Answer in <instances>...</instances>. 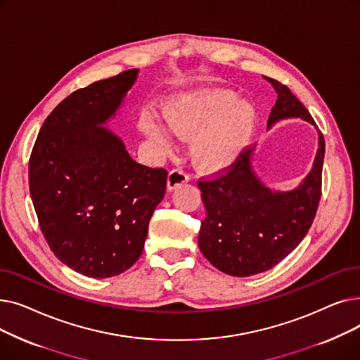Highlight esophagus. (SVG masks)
Returning <instances> with one entry per match:
<instances>
[{
	"label": "esophagus",
	"mask_w": 360,
	"mask_h": 360,
	"mask_svg": "<svg viewBox=\"0 0 360 360\" xmlns=\"http://www.w3.org/2000/svg\"><path fill=\"white\" fill-rule=\"evenodd\" d=\"M188 179H190V176H188L182 169H174V170H170L169 176H167V190H169V191L176 190L178 186H181V185H184L185 182H188Z\"/></svg>",
	"instance_id": "1"
}]
</instances>
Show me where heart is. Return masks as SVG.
<instances>
[{"instance_id":"heart-1","label":"heart","mask_w":360,"mask_h":360,"mask_svg":"<svg viewBox=\"0 0 360 360\" xmlns=\"http://www.w3.org/2000/svg\"><path fill=\"white\" fill-rule=\"evenodd\" d=\"M232 91H200L172 99L163 106L169 131L190 140L194 163L209 172L233 163L248 146L255 127V110L248 102H236ZM144 134L159 150L172 147L166 128L153 117L141 122Z\"/></svg>"}]
</instances>
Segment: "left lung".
<instances>
[{"label": "left lung", "instance_id": "1", "mask_svg": "<svg viewBox=\"0 0 360 360\" xmlns=\"http://www.w3.org/2000/svg\"><path fill=\"white\" fill-rule=\"evenodd\" d=\"M266 79L277 93L269 128L281 120H304L318 131V150L311 172L290 191L262 184L252 167L254 148L242 151L228 172L198 182L205 207L198 247L217 270L235 277L267 271L288 257L307 236L321 198L324 137L289 87Z\"/></svg>", "mask_w": 360, "mask_h": 360}]
</instances>
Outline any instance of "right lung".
Returning <instances> with one entry per match:
<instances>
[{
	"label": "right lung",
	"instance_id": "1",
	"mask_svg": "<svg viewBox=\"0 0 360 360\" xmlns=\"http://www.w3.org/2000/svg\"><path fill=\"white\" fill-rule=\"evenodd\" d=\"M139 70L75 90L45 120L29 162L41 231L61 262L106 278L134 264L166 191L165 169L137 163L103 127L121 108Z\"/></svg>",
	"mask_w": 360,
	"mask_h": 360
}]
</instances>
